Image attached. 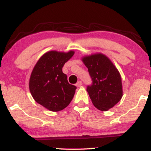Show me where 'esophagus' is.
Instances as JSON below:
<instances>
[{
	"label": "esophagus",
	"instance_id": "esophagus-1",
	"mask_svg": "<svg viewBox=\"0 0 151 151\" xmlns=\"http://www.w3.org/2000/svg\"><path fill=\"white\" fill-rule=\"evenodd\" d=\"M81 85H82V81H78L77 84H76V86H77V87H79V86H81Z\"/></svg>",
	"mask_w": 151,
	"mask_h": 151
}]
</instances>
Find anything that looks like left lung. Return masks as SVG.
Masks as SVG:
<instances>
[{"label": "left lung", "mask_w": 151, "mask_h": 151, "mask_svg": "<svg viewBox=\"0 0 151 151\" xmlns=\"http://www.w3.org/2000/svg\"><path fill=\"white\" fill-rule=\"evenodd\" d=\"M82 61L88 68L91 84L86 91L93 106L100 111L109 110L121 100L123 95L121 78L110 60L102 54L84 57Z\"/></svg>", "instance_id": "8db88e82"}]
</instances>
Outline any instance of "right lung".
Wrapping results in <instances>:
<instances>
[{
	"label": "right lung",
	"instance_id": "1",
	"mask_svg": "<svg viewBox=\"0 0 151 151\" xmlns=\"http://www.w3.org/2000/svg\"><path fill=\"white\" fill-rule=\"evenodd\" d=\"M74 54L48 52L38 60L31 74L29 88L32 97L52 111L66 108L73 99L77 87L69 84L62 67Z\"/></svg>",
	"mask_w": 151,
	"mask_h": 151
}]
</instances>
